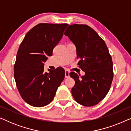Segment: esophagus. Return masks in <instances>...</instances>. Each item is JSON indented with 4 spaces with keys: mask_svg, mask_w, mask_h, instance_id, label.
<instances>
[{
    "mask_svg": "<svg viewBox=\"0 0 131 131\" xmlns=\"http://www.w3.org/2000/svg\"><path fill=\"white\" fill-rule=\"evenodd\" d=\"M70 76V71L68 70H66L65 72V77L66 78H69Z\"/></svg>",
    "mask_w": 131,
    "mask_h": 131,
    "instance_id": "1",
    "label": "esophagus"
}]
</instances>
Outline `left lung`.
Wrapping results in <instances>:
<instances>
[{
  "instance_id": "left-lung-1",
  "label": "left lung",
  "mask_w": 131,
  "mask_h": 131,
  "mask_svg": "<svg viewBox=\"0 0 131 131\" xmlns=\"http://www.w3.org/2000/svg\"><path fill=\"white\" fill-rule=\"evenodd\" d=\"M64 35L76 45L78 65L85 73L80 77L73 71L70 73L75 80L73 98L84 106L96 105L107 95L113 79L112 58L106 44L85 24L70 25Z\"/></svg>"
}]
</instances>
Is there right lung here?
<instances>
[{"label": "right lung", "instance_id": "right-lung-1", "mask_svg": "<svg viewBox=\"0 0 131 131\" xmlns=\"http://www.w3.org/2000/svg\"><path fill=\"white\" fill-rule=\"evenodd\" d=\"M68 24L40 23L32 28L19 46L14 64V78L21 97L33 107H40L52 101L65 77L58 67L44 71V62L52 55Z\"/></svg>", "mask_w": 131, "mask_h": 131}]
</instances>
